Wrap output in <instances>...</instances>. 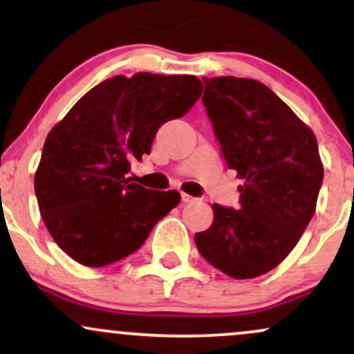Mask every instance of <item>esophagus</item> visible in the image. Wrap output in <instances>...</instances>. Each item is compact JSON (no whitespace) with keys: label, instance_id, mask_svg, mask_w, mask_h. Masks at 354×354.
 I'll return each instance as SVG.
<instances>
[{"label":"esophagus","instance_id":"obj_1","mask_svg":"<svg viewBox=\"0 0 354 354\" xmlns=\"http://www.w3.org/2000/svg\"><path fill=\"white\" fill-rule=\"evenodd\" d=\"M193 200H194V198L189 196V194H186V193L181 194V203H183V205H188V203H191Z\"/></svg>","mask_w":354,"mask_h":354}]
</instances>
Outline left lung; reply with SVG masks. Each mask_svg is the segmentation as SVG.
I'll list each match as a JSON object with an SVG mask.
<instances>
[{
  "instance_id": "obj_1",
  "label": "left lung",
  "mask_w": 354,
  "mask_h": 354,
  "mask_svg": "<svg viewBox=\"0 0 354 354\" xmlns=\"http://www.w3.org/2000/svg\"><path fill=\"white\" fill-rule=\"evenodd\" d=\"M203 83L223 158L243 186L239 209L214 203L213 225L194 243L225 274L256 278L291 253L315 214L324 174L318 141L266 84L236 76Z\"/></svg>"
}]
</instances>
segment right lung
<instances>
[{
    "mask_svg": "<svg viewBox=\"0 0 354 354\" xmlns=\"http://www.w3.org/2000/svg\"><path fill=\"white\" fill-rule=\"evenodd\" d=\"M203 84L189 75L113 76L73 106L44 141L35 174L41 218L61 250L101 268L140 250L181 200L126 178L160 126L185 116Z\"/></svg>",
    "mask_w": 354,
    "mask_h": 354,
    "instance_id": "obj_1",
    "label": "right lung"
}]
</instances>
